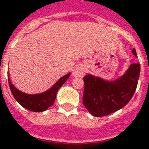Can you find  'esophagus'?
Returning <instances> with one entry per match:
<instances>
[{
    "instance_id": "obj_1",
    "label": "esophagus",
    "mask_w": 149,
    "mask_h": 149,
    "mask_svg": "<svg viewBox=\"0 0 149 149\" xmlns=\"http://www.w3.org/2000/svg\"><path fill=\"white\" fill-rule=\"evenodd\" d=\"M85 74V70L84 68L81 65H78L76 66L72 70V76L75 77H82Z\"/></svg>"
}]
</instances>
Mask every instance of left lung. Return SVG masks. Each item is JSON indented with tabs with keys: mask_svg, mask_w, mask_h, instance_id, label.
I'll return each mask as SVG.
<instances>
[{
	"mask_svg": "<svg viewBox=\"0 0 149 149\" xmlns=\"http://www.w3.org/2000/svg\"><path fill=\"white\" fill-rule=\"evenodd\" d=\"M132 53L137 56L136 50ZM140 64H131L124 74L109 81L91 74L84 77L83 103L94 116H105L122 109L134 94L140 75Z\"/></svg>",
	"mask_w": 149,
	"mask_h": 149,
	"instance_id": "8db88e82",
	"label": "left lung"
}]
</instances>
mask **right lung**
I'll return each instance as SVG.
<instances>
[{
  "instance_id": "obj_1",
  "label": "right lung",
  "mask_w": 149,
  "mask_h": 149,
  "mask_svg": "<svg viewBox=\"0 0 149 149\" xmlns=\"http://www.w3.org/2000/svg\"><path fill=\"white\" fill-rule=\"evenodd\" d=\"M70 72L61 77L49 90L45 92L29 95L22 92L12 84L8 76V84L11 91L17 102L25 109L32 112H44L54 104L58 91L70 77Z\"/></svg>"
}]
</instances>
